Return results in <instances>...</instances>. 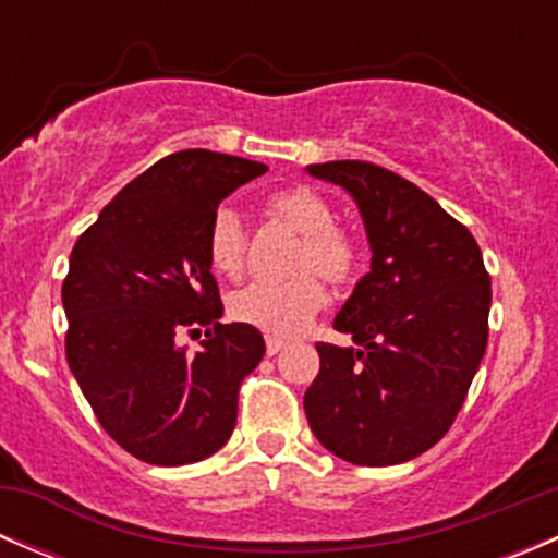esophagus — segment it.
I'll return each instance as SVG.
<instances>
[{
  "label": "esophagus",
  "mask_w": 558,
  "mask_h": 558,
  "mask_svg": "<svg viewBox=\"0 0 558 558\" xmlns=\"http://www.w3.org/2000/svg\"><path fill=\"white\" fill-rule=\"evenodd\" d=\"M283 348H286L283 340H278V337H267V356H278Z\"/></svg>",
  "instance_id": "obj_1"
}]
</instances>
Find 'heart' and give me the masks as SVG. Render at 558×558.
I'll return each mask as SVG.
<instances>
[{"instance_id": "obj_1", "label": "heart", "mask_w": 558, "mask_h": 558, "mask_svg": "<svg viewBox=\"0 0 558 558\" xmlns=\"http://www.w3.org/2000/svg\"><path fill=\"white\" fill-rule=\"evenodd\" d=\"M272 207L302 234L296 269H315L331 283L353 278L359 247L345 232L335 229V210L324 196L294 185L272 196ZM207 262L213 272L238 278L245 267V232L232 207H218L207 227ZM324 305V286L315 275L291 280H256L232 296V315L272 337H296L311 326Z\"/></svg>"}]
</instances>
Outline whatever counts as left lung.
Segmentation results:
<instances>
[{
  "label": "left lung",
  "mask_w": 558,
  "mask_h": 558,
  "mask_svg": "<svg viewBox=\"0 0 558 558\" xmlns=\"http://www.w3.org/2000/svg\"><path fill=\"white\" fill-rule=\"evenodd\" d=\"M307 174L351 194L373 251L335 318L353 345H315L307 424L351 464H402L442 440L464 404L486 353L492 278L466 227L410 180L369 161Z\"/></svg>",
  "instance_id": "left-lung-1"
}]
</instances>
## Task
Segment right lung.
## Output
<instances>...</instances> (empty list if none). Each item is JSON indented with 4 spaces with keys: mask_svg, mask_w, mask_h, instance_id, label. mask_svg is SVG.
I'll return each instance as SVG.
<instances>
[{
    "mask_svg": "<svg viewBox=\"0 0 558 558\" xmlns=\"http://www.w3.org/2000/svg\"><path fill=\"white\" fill-rule=\"evenodd\" d=\"M264 172L240 156L178 150L118 191L72 247L66 362L102 429L148 464L207 459L238 424L240 384L262 362L264 337L221 324L207 227ZM189 325L208 329L196 354L177 342Z\"/></svg>",
    "mask_w": 558,
    "mask_h": 558,
    "instance_id": "1",
    "label": "right lung"
}]
</instances>
